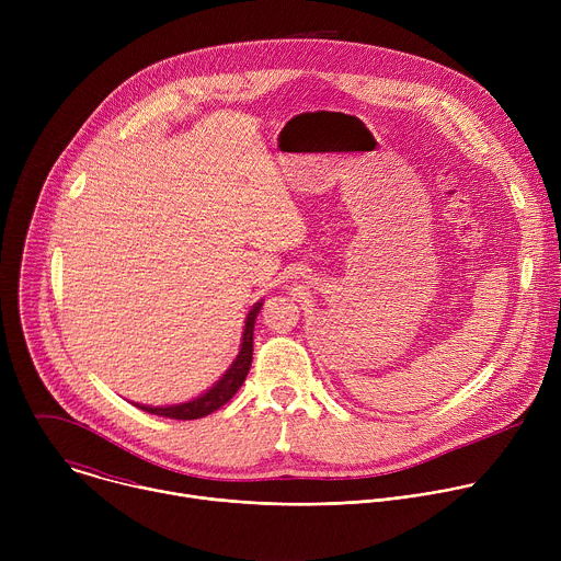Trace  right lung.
Returning a JSON list of instances; mask_svg holds the SVG:
<instances>
[{
    "instance_id": "1",
    "label": "right lung",
    "mask_w": 561,
    "mask_h": 561,
    "mask_svg": "<svg viewBox=\"0 0 561 561\" xmlns=\"http://www.w3.org/2000/svg\"><path fill=\"white\" fill-rule=\"evenodd\" d=\"M260 308H262V301H257L249 310L244 335H242V346H239V355L234 357L230 368L206 392H202L199 397H195V399H191V402H184V404H171V407L135 404V407L146 411V413H150V415L169 417V420H199V417H206V415L215 413L226 402H230L232 394L239 390V386L244 383V379H247V375L251 370V362H253V331H255V319H257Z\"/></svg>"
}]
</instances>
